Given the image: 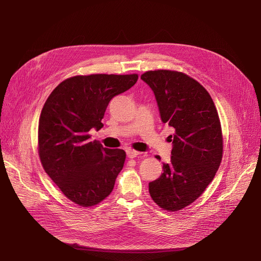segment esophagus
I'll return each mask as SVG.
<instances>
[{
	"mask_svg": "<svg viewBox=\"0 0 261 261\" xmlns=\"http://www.w3.org/2000/svg\"><path fill=\"white\" fill-rule=\"evenodd\" d=\"M139 154H140V152L136 151V150H134V149H128L127 150V156L129 159H134V158L138 156Z\"/></svg>",
	"mask_w": 261,
	"mask_h": 261,
	"instance_id": "34e87169",
	"label": "esophagus"
}]
</instances>
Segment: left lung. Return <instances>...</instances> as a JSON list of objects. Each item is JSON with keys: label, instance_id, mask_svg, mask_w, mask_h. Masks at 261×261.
Segmentation results:
<instances>
[{"label": "left lung", "instance_id": "obj_1", "mask_svg": "<svg viewBox=\"0 0 261 261\" xmlns=\"http://www.w3.org/2000/svg\"><path fill=\"white\" fill-rule=\"evenodd\" d=\"M141 78L155 95L162 121L174 129L170 162L164 163L163 173L149 183V194L161 208L181 211L204 193L220 166V118L210 93L190 76L155 70Z\"/></svg>", "mask_w": 261, "mask_h": 261}]
</instances>
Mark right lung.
<instances>
[{
  "mask_svg": "<svg viewBox=\"0 0 261 261\" xmlns=\"http://www.w3.org/2000/svg\"><path fill=\"white\" fill-rule=\"evenodd\" d=\"M138 79V74L73 76L53 90L42 108L38 127L41 164L62 194L79 206H94L112 193L126 152L91 142L89 131L103 127L110 100Z\"/></svg>",
  "mask_w": 261,
  "mask_h": 261,
  "instance_id": "1",
  "label": "right lung"
}]
</instances>
